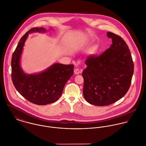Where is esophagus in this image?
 I'll return each instance as SVG.
<instances>
[{"mask_svg": "<svg viewBox=\"0 0 146 146\" xmlns=\"http://www.w3.org/2000/svg\"><path fill=\"white\" fill-rule=\"evenodd\" d=\"M82 70H80V69H78V68H76V69L74 70V73L75 74H79L80 73H82Z\"/></svg>", "mask_w": 146, "mask_h": 146, "instance_id": "obj_1", "label": "esophagus"}]
</instances>
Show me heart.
<instances>
[{"label": "heart", "mask_w": 146, "mask_h": 146, "mask_svg": "<svg viewBox=\"0 0 146 146\" xmlns=\"http://www.w3.org/2000/svg\"><path fill=\"white\" fill-rule=\"evenodd\" d=\"M91 51H94V50H93V49H92V50H91Z\"/></svg>", "instance_id": "1"}]
</instances>
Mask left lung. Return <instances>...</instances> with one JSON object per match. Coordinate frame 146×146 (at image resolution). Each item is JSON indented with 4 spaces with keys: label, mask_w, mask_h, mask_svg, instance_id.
<instances>
[{
    "label": "left lung",
    "mask_w": 146,
    "mask_h": 146,
    "mask_svg": "<svg viewBox=\"0 0 146 146\" xmlns=\"http://www.w3.org/2000/svg\"><path fill=\"white\" fill-rule=\"evenodd\" d=\"M112 44L99 56H91L86 61L87 68L82 72L84 96L88 103L106 106L121 99L130 86L134 64L129 47L123 39L108 32Z\"/></svg>",
    "instance_id": "obj_1"
}]
</instances>
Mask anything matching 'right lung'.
I'll return each mask as SVG.
<instances>
[{
  "label": "right lung",
  "instance_id": "obj_1",
  "mask_svg": "<svg viewBox=\"0 0 146 146\" xmlns=\"http://www.w3.org/2000/svg\"><path fill=\"white\" fill-rule=\"evenodd\" d=\"M46 31L43 28H34L25 33L20 39L11 61L12 80L16 89L30 102L37 105H47L57 101L66 82L73 74V65L60 63H55L37 73L29 74L23 70L21 57L29 34Z\"/></svg>",
  "mask_w": 146,
  "mask_h": 146
}]
</instances>
